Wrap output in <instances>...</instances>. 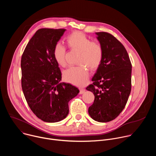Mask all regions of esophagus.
<instances>
[{
  "label": "esophagus",
  "mask_w": 156,
  "mask_h": 156,
  "mask_svg": "<svg viewBox=\"0 0 156 156\" xmlns=\"http://www.w3.org/2000/svg\"><path fill=\"white\" fill-rule=\"evenodd\" d=\"M85 92V90L84 88H80V94H82Z\"/></svg>",
  "instance_id": "1"
}]
</instances>
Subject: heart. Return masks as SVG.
Segmentation results:
<instances>
[{"mask_svg": "<svg viewBox=\"0 0 156 156\" xmlns=\"http://www.w3.org/2000/svg\"><path fill=\"white\" fill-rule=\"evenodd\" d=\"M69 48L80 52L78 63L80 65L72 66L63 72L64 80L73 84L81 86L87 82L88 69L92 71L97 70L100 66L104 55L101 44L98 41H92L84 33L75 31L66 38ZM66 48L60 44H57L53 50V56L55 62L62 67L67 66L66 58Z\"/></svg>", "mask_w": 156, "mask_h": 156, "instance_id": "b5f03b06", "label": "heart"}]
</instances>
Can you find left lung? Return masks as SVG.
<instances>
[{
	"label": "left lung",
	"mask_w": 156,
	"mask_h": 156,
	"mask_svg": "<svg viewBox=\"0 0 156 156\" xmlns=\"http://www.w3.org/2000/svg\"><path fill=\"white\" fill-rule=\"evenodd\" d=\"M104 50L102 61L86 90L94 101L89 107L91 117L99 122L114 120L122 112L131 88V63L125 47L113 35L96 33Z\"/></svg>",
	"instance_id": "obj_1"
}]
</instances>
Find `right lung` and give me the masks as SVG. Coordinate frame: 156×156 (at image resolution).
<instances>
[{
	"instance_id": "1",
	"label": "right lung",
	"mask_w": 156,
	"mask_h": 156,
	"mask_svg": "<svg viewBox=\"0 0 156 156\" xmlns=\"http://www.w3.org/2000/svg\"><path fill=\"white\" fill-rule=\"evenodd\" d=\"M66 30L42 28L28 42L21 60V87L32 112L44 122H58L68 115L69 102L80 91L60 83L62 73L53 56Z\"/></svg>"
}]
</instances>
